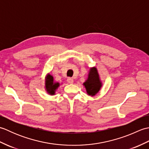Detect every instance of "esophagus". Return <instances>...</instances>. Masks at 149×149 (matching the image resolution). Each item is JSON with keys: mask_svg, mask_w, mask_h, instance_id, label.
<instances>
[{"mask_svg": "<svg viewBox=\"0 0 149 149\" xmlns=\"http://www.w3.org/2000/svg\"><path fill=\"white\" fill-rule=\"evenodd\" d=\"M67 82L69 83V84H72L73 83H74V80H73L72 78H70V77H68L67 79Z\"/></svg>", "mask_w": 149, "mask_h": 149, "instance_id": "34e87169", "label": "esophagus"}]
</instances>
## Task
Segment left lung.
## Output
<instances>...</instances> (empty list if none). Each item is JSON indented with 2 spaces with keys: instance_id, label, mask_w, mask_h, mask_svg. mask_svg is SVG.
Wrapping results in <instances>:
<instances>
[{
  "instance_id": "8db88e82",
  "label": "left lung",
  "mask_w": 149,
  "mask_h": 149,
  "mask_svg": "<svg viewBox=\"0 0 149 149\" xmlns=\"http://www.w3.org/2000/svg\"><path fill=\"white\" fill-rule=\"evenodd\" d=\"M86 91L89 95H95L99 91L102 84L100 82L99 74L96 68H92L88 75V79L84 83Z\"/></svg>"
}]
</instances>
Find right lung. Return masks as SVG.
<instances>
[{"label": "right lung", "mask_w": 149, "mask_h": 149, "mask_svg": "<svg viewBox=\"0 0 149 149\" xmlns=\"http://www.w3.org/2000/svg\"><path fill=\"white\" fill-rule=\"evenodd\" d=\"M59 84L58 83H54L53 77L52 75H49L47 77L45 81V88L48 93L54 95L55 93V91L59 87Z\"/></svg>", "instance_id": "1"}]
</instances>
